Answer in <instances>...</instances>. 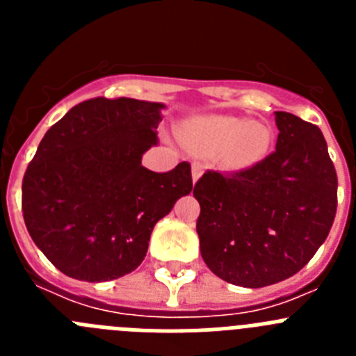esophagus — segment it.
Here are the masks:
<instances>
[{"instance_id":"obj_1","label":"esophagus","mask_w":356,"mask_h":356,"mask_svg":"<svg viewBox=\"0 0 356 356\" xmlns=\"http://www.w3.org/2000/svg\"><path fill=\"white\" fill-rule=\"evenodd\" d=\"M201 175H203V168H201L200 163H193V181H194V184L200 180Z\"/></svg>"}]
</instances>
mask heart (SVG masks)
I'll return each mask as SVG.
<instances>
[{
	"instance_id": "heart-1",
	"label": "heart",
	"mask_w": 356,
	"mask_h": 356,
	"mask_svg": "<svg viewBox=\"0 0 356 356\" xmlns=\"http://www.w3.org/2000/svg\"><path fill=\"white\" fill-rule=\"evenodd\" d=\"M188 144L205 151H217V162L229 171L253 168L267 155L271 131L250 119L209 115L181 128Z\"/></svg>"
}]
</instances>
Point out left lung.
Here are the masks:
<instances>
[{
    "mask_svg": "<svg viewBox=\"0 0 356 356\" xmlns=\"http://www.w3.org/2000/svg\"><path fill=\"white\" fill-rule=\"evenodd\" d=\"M276 151L235 175L207 171L194 185L201 257L228 284L259 289L303 269L337 212V172L321 130L276 112Z\"/></svg>",
    "mask_w": 356,
    "mask_h": 356,
    "instance_id": "obj_1",
    "label": "left lung"
}]
</instances>
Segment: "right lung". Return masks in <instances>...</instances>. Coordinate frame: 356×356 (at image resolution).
<instances>
[{
  "label": "right lung",
  "mask_w": 356,
  "mask_h": 356,
  "mask_svg": "<svg viewBox=\"0 0 356 356\" xmlns=\"http://www.w3.org/2000/svg\"><path fill=\"white\" fill-rule=\"evenodd\" d=\"M163 103L94 97L72 106L40 140L23 178L28 234L64 275L108 282L135 271L151 232L193 191L191 163L155 172Z\"/></svg>",
  "instance_id": "obj_1"
}]
</instances>
